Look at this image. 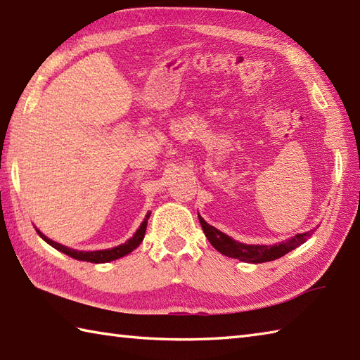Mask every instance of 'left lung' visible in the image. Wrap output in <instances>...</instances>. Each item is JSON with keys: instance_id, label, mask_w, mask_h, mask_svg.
I'll use <instances>...</instances> for the list:
<instances>
[{"instance_id": "obj_1", "label": "left lung", "mask_w": 360, "mask_h": 360, "mask_svg": "<svg viewBox=\"0 0 360 360\" xmlns=\"http://www.w3.org/2000/svg\"><path fill=\"white\" fill-rule=\"evenodd\" d=\"M200 223H201L204 234H206V237H207V240L217 251H220L221 255L228 256V257L238 259V260H243V262H251V264L270 262V260L284 256L288 251H292L297 248V246H300L301 243H304L307 238L312 236V231H309V232H304V234H298L292 238H288V240H285L283 243L271 245V246H269V245H245V243L232 240L231 237L223 234L221 231H218L217 228L207 224L201 217H200Z\"/></svg>"}]
</instances>
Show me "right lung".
<instances>
[{"label": "right lung", "mask_w": 360, "mask_h": 360, "mask_svg": "<svg viewBox=\"0 0 360 360\" xmlns=\"http://www.w3.org/2000/svg\"><path fill=\"white\" fill-rule=\"evenodd\" d=\"M150 214H146L145 220L142 221V224H140V228L137 229L136 234H134L128 242H124L123 245H120V246H115V248L103 250V251H76V250H72V248H67V246H63L60 243H56L53 240H49V238L41 234L40 231H37V232L46 243L51 245L53 248H56V250L65 252V255L70 256V257L77 259V260H86V262H91V264H104V262H110V260H115V259H120V257H123L126 255H129L132 250H136L137 246L142 243Z\"/></svg>", "instance_id": "right-lung-1"}]
</instances>
